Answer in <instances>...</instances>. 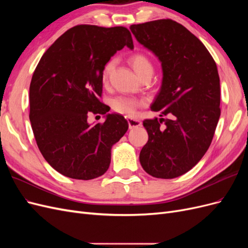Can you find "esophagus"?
I'll return each mask as SVG.
<instances>
[{"mask_svg": "<svg viewBox=\"0 0 248 248\" xmlns=\"http://www.w3.org/2000/svg\"><path fill=\"white\" fill-rule=\"evenodd\" d=\"M127 121H128V125H129L130 129L137 128V127L141 126V122L139 121V120H134L132 118H128V119H127Z\"/></svg>", "mask_w": 248, "mask_h": 248, "instance_id": "34e87169", "label": "esophagus"}]
</instances>
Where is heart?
<instances>
[{
	"mask_svg": "<svg viewBox=\"0 0 248 248\" xmlns=\"http://www.w3.org/2000/svg\"><path fill=\"white\" fill-rule=\"evenodd\" d=\"M129 63L132 66L133 70L137 72L138 76L140 78L146 73H153V65L150 61V59L144 54H134L130 57ZM116 61L114 59L109 60V61L104 65L102 70V80L107 81L110 72L114 69ZM111 108L119 114L132 116L134 112L137 111L139 108L142 106V102L137 98L129 96H118L114 98L110 102Z\"/></svg>",
	"mask_w": 248,
	"mask_h": 248,
	"instance_id": "b5f03b06",
	"label": "heart"
}]
</instances>
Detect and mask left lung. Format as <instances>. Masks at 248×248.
I'll return each instance as SVG.
<instances>
[{
	"label": "left lung",
	"mask_w": 248,
	"mask_h": 248,
	"mask_svg": "<svg viewBox=\"0 0 248 248\" xmlns=\"http://www.w3.org/2000/svg\"><path fill=\"white\" fill-rule=\"evenodd\" d=\"M130 30L159 59L163 73L151 106L161 118L142 122L149 140L140 161L155 178H176L196 166L211 145L220 117L217 66L202 41L175 20L148 21Z\"/></svg>",
	"instance_id": "left-lung-1"
}]
</instances>
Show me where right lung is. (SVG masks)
<instances>
[{
  "instance_id": "right-lung-1",
  "label": "right lung",
  "mask_w": 248,
  "mask_h": 248,
  "mask_svg": "<svg viewBox=\"0 0 248 248\" xmlns=\"http://www.w3.org/2000/svg\"><path fill=\"white\" fill-rule=\"evenodd\" d=\"M124 46L133 48L125 27L78 25L69 29L44 52L30 85V121L41 154L60 174L78 180L102 176L110 150L128 129L119 114L91 126L90 112L109 110L99 98L102 70Z\"/></svg>"
}]
</instances>
